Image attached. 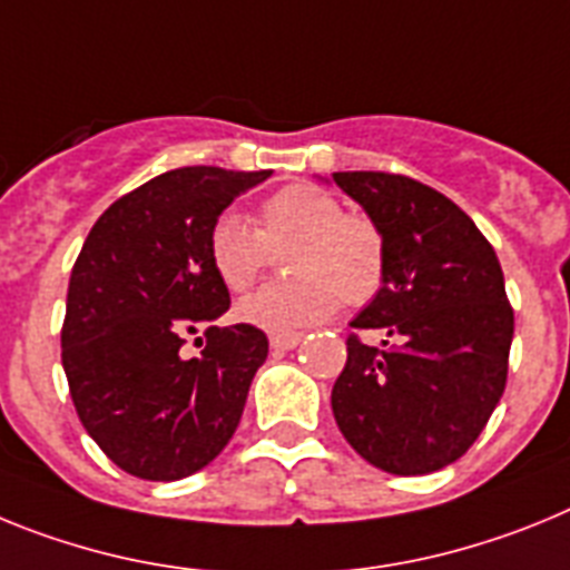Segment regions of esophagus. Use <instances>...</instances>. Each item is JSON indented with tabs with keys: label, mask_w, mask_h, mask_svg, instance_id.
Here are the masks:
<instances>
[{
	"label": "esophagus",
	"mask_w": 570,
	"mask_h": 570,
	"mask_svg": "<svg viewBox=\"0 0 570 570\" xmlns=\"http://www.w3.org/2000/svg\"><path fill=\"white\" fill-rule=\"evenodd\" d=\"M301 344V335L298 333H289V335H272L269 346L275 353H286V350H295Z\"/></svg>",
	"instance_id": "esophagus-1"
}]
</instances>
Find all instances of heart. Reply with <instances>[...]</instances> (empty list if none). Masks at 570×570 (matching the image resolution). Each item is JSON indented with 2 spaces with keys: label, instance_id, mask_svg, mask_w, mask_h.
I'll return each instance as SVG.
<instances>
[{
  "label": "heart",
  "instance_id": "1",
  "mask_svg": "<svg viewBox=\"0 0 570 570\" xmlns=\"http://www.w3.org/2000/svg\"><path fill=\"white\" fill-rule=\"evenodd\" d=\"M295 244L286 257L289 281L257 289L237 304L244 324L275 335L326 321L338 298L364 306L387 275V240L373 217L344 212L333 191L295 183L266 197L257 226L226 212L209 229V261L229 292H246L272 266V252Z\"/></svg>",
  "mask_w": 570,
  "mask_h": 570
}]
</instances>
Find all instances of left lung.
Wrapping results in <instances>:
<instances>
[{
	"instance_id": "1",
	"label": "left lung",
	"mask_w": 570,
	"mask_h": 570,
	"mask_svg": "<svg viewBox=\"0 0 570 570\" xmlns=\"http://www.w3.org/2000/svg\"><path fill=\"white\" fill-rule=\"evenodd\" d=\"M387 240V275L353 321L333 413L358 456L395 476L448 468L479 439L508 381L513 309L476 224L424 183L335 171ZM382 333L364 345L361 332Z\"/></svg>"
}]
</instances>
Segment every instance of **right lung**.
Listing matches in <instances>:
<instances>
[{
    "mask_svg": "<svg viewBox=\"0 0 570 570\" xmlns=\"http://www.w3.org/2000/svg\"><path fill=\"white\" fill-rule=\"evenodd\" d=\"M272 171L171 168L114 200L68 281L62 367L79 422L114 464L148 482L191 476L229 444L269 341L215 326L229 289L209 229ZM204 350L181 353L189 334Z\"/></svg>",
    "mask_w": 570,
    "mask_h": 570,
    "instance_id": "obj_1",
    "label": "right lung"
}]
</instances>
